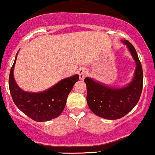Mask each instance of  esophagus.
I'll use <instances>...</instances> for the list:
<instances>
[{
    "instance_id": "34e87169",
    "label": "esophagus",
    "mask_w": 155,
    "mask_h": 155,
    "mask_svg": "<svg viewBox=\"0 0 155 155\" xmlns=\"http://www.w3.org/2000/svg\"><path fill=\"white\" fill-rule=\"evenodd\" d=\"M78 73H79V79H84L88 74L87 70L84 68H79V71H78Z\"/></svg>"
}]
</instances>
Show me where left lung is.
Wrapping results in <instances>:
<instances>
[{"instance_id":"left-lung-1","label":"left lung","mask_w":155,"mask_h":155,"mask_svg":"<svg viewBox=\"0 0 155 155\" xmlns=\"http://www.w3.org/2000/svg\"><path fill=\"white\" fill-rule=\"evenodd\" d=\"M127 45L135 60L136 70L134 79L123 88H111L87 77V102L93 113L103 118L115 120L130 113L138 102L142 93L143 76L141 63L137 52L128 40H122Z\"/></svg>"}]
</instances>
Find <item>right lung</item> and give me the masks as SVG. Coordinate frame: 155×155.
<instances>
[{"instance_id":"right-lung-1","label":"right lung","mask_w":155,"mask_h":155,"mask_svg":"<svg viewBox=\"0 0 155 155\" xmlns=\"http://www.w3.org/2000/svg\"><path fill=\"white\" fill-rule=\"evenodd\" d=\"M17 54L8 78L10 93L15 105L35 121H47L58 117L65 107L70 92L79 80V75L64 79L41 93L23 91L16 84L13 74Z\"/></svg>"}]
</instances>
